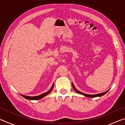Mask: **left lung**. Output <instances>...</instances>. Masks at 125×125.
<instances>
[{
	"instance_id": "8db88e82",
	"label": "left lung",
	"mask_w": 125,
	"mask_h": 125,
	"mask_svg": "<svg viewBox=\"0 0 125 125\" xmlns=\"http://www.w3.org/2000/svg\"><path fill=\"white\" fill-rule=\"evenodd\" d=\"M72 86H73V89L77 93H79V94H82V95H84V96H86V97H88V98H95V97H98V96H103V95H105L106 93L107 92H108V91L109 90V89L108 90H107L106 92H104V93H99V94H94V95H89V94H85V93H82V92H79V90H78L77 89H76L75 87H74V84L72 83Z\"/></svg>"
}]
</instances>
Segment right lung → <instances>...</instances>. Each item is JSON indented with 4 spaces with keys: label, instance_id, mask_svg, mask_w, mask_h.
<instances>
[{
    "label": "right lung",
    "instance_id": "add662e5",
    "mask_svg": "<svg viewBox=\"0 0 125 125\" xmlns=\"http://www.w3.org/2000/svg\"><path fill=\"white\" fill-rule=\"evenodd\" d=\"M53 86H54V83L52 84V87L50 89V90H49L48 91V92H46L45 93H43V94H42L41 95H38V96H26V95H22V94H20L22 96L24 97V98L27 99V100H40V99H41L42 98H43V97H45V96L49 94L50 93L52 92V90H53Z\"/></svg>",
    "mask_w": 125,
    "mask_h": 125
}]
</instances>
